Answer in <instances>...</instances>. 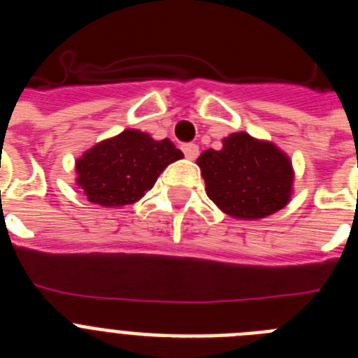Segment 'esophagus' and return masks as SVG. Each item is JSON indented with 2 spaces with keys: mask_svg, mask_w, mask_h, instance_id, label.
Masks as SVG:
<instances>
[{
  "mask_svg": "<svg viewBox=\"0 0 358 358\" xmlns=\"http://www.w3.org/2000/svg\"><path fill=\"white\" fill-rule=\"evenodd\" d=\"M182 152H185L186 159L194 161V159H197V156H199V147H197V145H194V143L185 145V147H182Z\"/></svg>",
  "mask_w": 358,
  "mask_h": 358,
  "instance_id": "esophagus-1",
  "label": "esophagus"
}]
</instances>
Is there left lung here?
Here are the masks:
<instances>
[{
    "mask_svg": "<svg viewBox=\"0 0 358 358\" xmlns=\"http://www.w3.org/2000/svg\"><path fill=\"white\" fill-rule=\"evenodd\" d=\"M206 194L218 210L238 220H258L285 208L294 194L292 161L278 145L233 132L222 148L197 159Z\"/></svg>",
    "mask_w": 358,
    "mask_h": 358,
    "instance_id": "left-lung-1",
    "label": "left lung"
}]
</instances>
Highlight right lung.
<instances>
[{
    "instance_id": "add662e5",
    "label": "right lung",
    "mask_w": 358,
    "mask_h": 358,
    "mask_svg": "<svg viewBox=\"0 0 358 358\" xmlns=\"http://www.w3.org/2000/svg\"><path fill=\"white\" fill-rule=\"evenodd\" d=\"M177 159H182V152L169 138L157 141L147 132L125 129L75 161V182L93 204L122 208L140 201Z\"/></svg>"
}]
</instances>
